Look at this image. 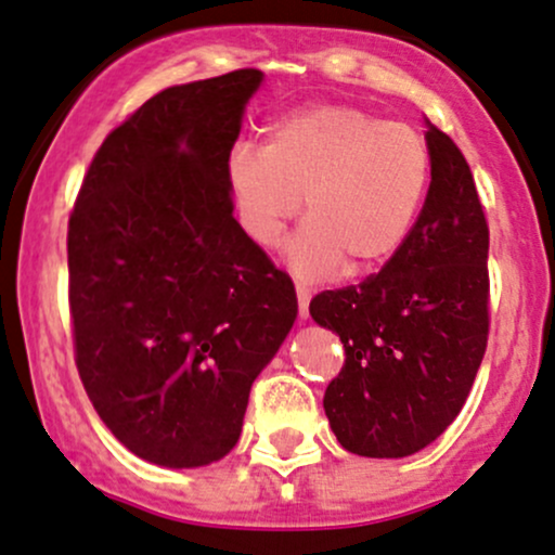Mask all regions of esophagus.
Here are the masks:
<instances>
[{
	"label": "esophagus",
	"mask_w": 555,
	"mask_h": 555,
	"mask_svg": "<svg viewBox=\"0 0 555 555\" xmlns=\"http://www.w3.org/2000/svg\"><path fill=\"white\" fill-rule=\"evenodd\" d=\"M296 296H298V317L307 320L309 317V301H311V288L304 283H296Z\"/></svg>",
	"instance_id": "1"
}]
</instances>
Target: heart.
I'll return each instance as SVG.
<instances>
[{
	"label": "heart",
	"mask_w": 555,
	"mask_h": 555,
	"mask_svg": "<svg viewBox=\"0 0 555 555\" xmlns=\"http://www.w3.org/2000/svg\"><path fill=\"white\" fill-rule=\"evenodd\" d=\"M228 189L257 246L280 244L307 198V225L288 246L301 278L340 264L366 272L393 259L420 220L433 180V149L406 122L348 104H314L267 128L264 149L228 154Z\"/></svg>",
	"instance_id": "obj_1"
}]
</instances>
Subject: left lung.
I'll return each instance as SVG.
<instances>
[{
	"mask_svg": "<svg viewBox=\"0 0 555 555\" xmlns=\"http://www.w3.org/2000/svg\"><path fill=\"white\" fill-rule=\"evenodd\" d=\"M433 180L406 244L377 275L311 298L346 361L325 390L338 443L401 459L462 412L488 346L490 230L462 149L427 122Z\"/></svg>",
	"mask_w": 555,
	"mask_h": 555,
	"instance_id": "obj_1",
	"label": "left lung"
}]
</instances>
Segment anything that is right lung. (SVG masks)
<instances>
[{"mask_svg":"<svg viewBox=\"0 0 555 555\" xmlns=\"http://www.w3.org/2000/svg\"><path fill=\"white\" fill-rule=\"evenodd\" d=\"M259 83L246 67L143 102L99 146L67 225L80 383L130 453L172 469L233 451L251 383L298 314L228 189Z\"/></svg>","mask_w":555,"mask_h":555,"instance_id":"1","label":"right lung"}]
</instances>
